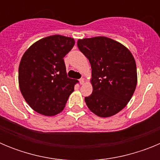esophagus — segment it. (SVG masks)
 Returning a JSON list of instances; mask_svg holds the SVG:
<instances>
[{"label":"esophagus","instance_id":"esophagus-1","mask_svg":"<svg viewBox=\"0 0 160 160\" xmlns=\"http://www.w3.org/2000/svg\"><path fill=\"white\" fill-rule=\"evenodd\" d=\"M79 82H80V84H83V83H84V78H82L79 79Z\"/></svg>","mask_w":160,"mask_h":160}]
</instances>
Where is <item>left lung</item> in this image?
<instances>
[{"instance_id":"obj_1","label":"left lung","mask_w":160,"mask_h":160,"mask_svg":"<svg viewBox=\"0 0 160 160\" xmlns=\"http://www.w3.org/2000/svg\"><path fill=\"white\" fill-rule=\"evenodd\" d=\"M78 47L92 69L93 92L85 98L87 107L99 117L117 114L127 106L136 87L133 55L122 44L106 37L80 39Z\"/></svg>"}]
</instances>
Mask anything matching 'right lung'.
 I'll use <instances>...</instances> for the list:
<instances>
[{
	"label": "right lung",
	"instance_id": "right-lung-1",
	"mask_svg": "<svg viewBox=\"0 0 160 160\" xmlns=\"http://www.w3.org/2000/svg\"><path fill=\"white\" fill-rule=\"evenodd\" d=\"M73 46L72 38L53 35L32 44L22 56L20 90L36 112L53 116L64 109L78 82L67 77L63 59Z\"/></svg>",
	"mask_w": 160,
	"mask_h": 160
}]
</instances>
